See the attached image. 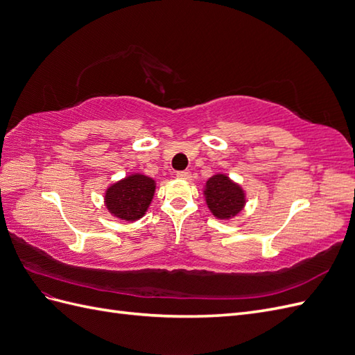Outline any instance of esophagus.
I'll return each mask as SVG.
<instances>
[{"label":"esophagus","mask_w":355,"mask_h":355,"mask_svg":"<svg viewBox=\"0 0 355 355\" xmlns=\"http://www.w3.org/2000/svg\"><path fill=\"white\" fill-rule=\"evenodd\" d=\"M176 176L179 178V179H184V180H188L189 178H191V173L188 170H184V171H178L176 173Z\"/></svg>","instance_id":"obj_1"}]
</instances>
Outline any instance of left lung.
<instances>
[{"mask_svg": "<svg viewBox=\"0 0 355 355\" xmlns=\"http://www.w3.org/2000/svg\"><path fill=\"white\" fill-rule=\"evenodd\" d=\"M204 198L211 214L219 220H230L240 214L245 206V192L228 175L216 173L204 185Z\"/></svg>", "mask_w": 355, "mask_h": 355, "instance_id": "left-lung-1", "label": "left lung"}]
</instances>
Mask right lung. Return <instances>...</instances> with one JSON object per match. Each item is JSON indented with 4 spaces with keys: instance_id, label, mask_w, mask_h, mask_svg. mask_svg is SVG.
<instances>
[{
    "instance_id": "right-lung-1",
    "label": "right lung",
    "mask_w": 355,
    "mask_h": 355,
    "mask_svg": "<svg viewBox=\"0 0 355 355\" xmlns=\"http://www.w3.org/2000/svg\"><path fill=\"white\" fill-rule=\"evenodd\" d=\"M155 180L142 173H132L114 182L105 191V206L114 218L135 222L145 216L155 194Z\"/></svg>"
}]
</instances>
